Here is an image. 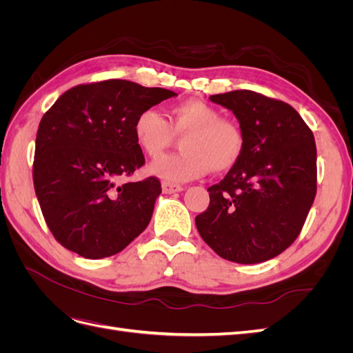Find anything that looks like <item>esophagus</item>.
I'll list each match as a JSON object with an SVG mask.
<instances>
[{
    "mask_svg": "<svg viewBox=\"0 0 353 353\" xmlns=\"http://www.w3.org/2000/svg\"><path fill=\"white\" fill-rule=\"evenodd\" d=\"M162 190L165 194H174V193H179V191H183L184 188L178 185V184H170V183H163L162 184Z\"/></svg>",
    "mask_w": 353,
    "mask_h": 353,
    "instance_id": "esophagus-1",
    "label": "esophagus"
}]
</instances>
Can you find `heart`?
Segmentation results:
<instances>
[{"mask_svg":"<svg viewBox=\"0 0 353 353\" xmlns=\"http://www.w3.org/2000/svg\"><path fill=\"white\" fill-rule=\"evenodd\" d=\"M134 137L141 150L153 159L162 156L175 135L184 137V152L165 156L148 166V172L168 183H185L213 172H225L239 163L244 152L241 126L222 119L212 105L188 100L169 109L168 121L154 109H145L134 121Z\"/></svg>","mask_w":353,"mask_h":353,"instance_id":"1","label":"heart"}]
</instances>
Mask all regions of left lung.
<instances>
[{"instance_id": "left-lung-1", "label": "left lung", "mask_w": 353, "mask_h": 353, "mask_svg": "<svg viewBox=\"0 0 353 353\" xmlns=\"http://www.w3.org/2000/svg\"><path fill=\"white\" fill-rule=\"evenodd\" d=\"M234 113L244 152L219 184L197 231L221 258L259 263L275 258L301 232L316 194L312 131L292 105L249 90L210 95Z\"/></svg>"}]
</instances>
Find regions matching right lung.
<instances>
[{"mask_svg": "<svg viewBox=\"0 0 353 353\" xmlns=\"http://www.w3.org/2000/svg\"><path fill=\"white\" fill-rule=\"evenodd\" d=\"M174 91L123 79L78 85L42 116L34 185L54 239L87 259L123 250L147 228L160 181L122 183L144 165L134 137L137 114Z\"/></svg>", "mask_w": 353, "mask_h": 353, "instance_id": "right-lung-1", "label": "right lung"}]
</instances>
